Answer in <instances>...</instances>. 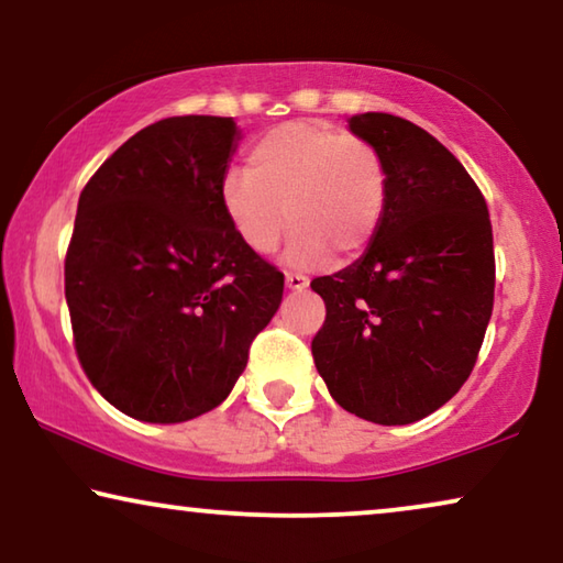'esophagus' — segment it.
I'll use <instances>...</instances> for the list:
<instances>
[{
	"label": "esophagus",
	"mask_w": 563,
	"mask_h": 563,
	"mask_svg": "<svg viewBox=\"0 0 563 563\" xmlns=\"http://www.w3.org/2000/svg\"><path fill=\"white\" fill-rule=\"evenodd\" d=\"M307 287H310L307 276H302V274H287V289L289 291H305Z\"/></svg>",
	"instance_id": "1"
}]
</instances>
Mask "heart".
Listing matches in <instances>:
<instances>
[{
    "label": "heart",
    "instance_id": "obj_1",
    "mask_svg": "<svg viewBox=\"0 0 563 563\" xmlns=\"http://www.w3.org/2000/svg\"><path fill=\"white\" fill-rule=\"evenodd\" d=\"M387 191V166L372 143L328 122L295 120L251 145L249 172L222 179L220 202L245 249L274 253L291 225L287 264L318 268L372 245Z\"/></svg>",
    "mask_w": 563,
    "mask_h": 563
}]
</instances>
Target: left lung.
<instances>
[{
  "label": "left lung",
  "instance_id": "8db88e82",
  "mask_svg": "<svg viewBox=\"0 0 563 563\" xmlns=\"http://www.w3.org/2000/svg\"><path fill=\"white\" fill-rule=\"evenodd\" d=\"M351 133L387 166V210L356 264L310 287L325 302L314 366L343 410L410 426L468 379L495 302V245L479 187L410 120L366 112Z\"/></svg>",
  "mask_w": 563,
  "mask_h": 563
}]
</instances>
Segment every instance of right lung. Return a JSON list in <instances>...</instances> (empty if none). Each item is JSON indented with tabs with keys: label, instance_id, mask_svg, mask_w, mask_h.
I'll return each instance as SVG.
<instances>
[{
	"label": "right lung",
	"instance_id": "1",
	"mask_svg": "<svg viewBox=\"0 0 563 563\" xmlns=\"http://www.w3.org/2000/svg\"><path fill=\"white\" fill-rule=\"evenodd\" d=\"M233 118L153 122L91 176L66 253L79 361L107 402L143 422L210 412L282 305L284 274L245 249L220 202Z\"/></svg>",
	"mask_w": 563,
	"mask_h": 563
}]
</instances>
